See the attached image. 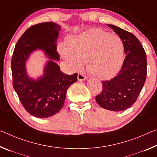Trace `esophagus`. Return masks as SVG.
<instances>
[{
	"label": "esophagus",
	"mask_w": 157,
	"mask_h": 157,
	"mask_svg": "<svg viewBox=\"0 0 157 157\" xmlns=\"http://www.w3.org/2000/svg\"><path fill=\"white\" fill-rule=\"evenodd\" d=\"M87 79V77L84 76V75L81 74V73H79L78 75V79L79 81H84V80H86V79Z\"/></svg>",
	"instance_id": "esophagus-1"
}]
</instances>
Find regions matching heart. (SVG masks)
<instances>
[{
  "instance_id": "1",
  "label": "heart",
  "mask_w": 157,
  "mask_h": 157,
  "mask_svg": "<svg viewBox=\"0 0 157 157\" xmlns=\"http://www.w3.org/2000/svg\"><path fill=\"white\" fill-rule=\"evenodd\" d=\"M59 52L73 68L82 69L86 63L91 75L103 79L115 76L124 61L122 40L101 29H91L72 37L68 47L59 44Z\"/></svg>"
}]
</instances>
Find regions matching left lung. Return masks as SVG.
Listing matches in <instances>:
<instances>
[{
    "mask_svg": "<svg viewBox=\"0 0 157 157\" xmlns=\"http://www.w3.org/2000/svg\"><path fill=\"white\" fill-rule=\"evenodd\" d=\"M107 25L122 40L126 57L117 75L102 82L103 90L96 96V101L106 110L123 111L133 105L145 82L146 54L133 34L114 25Z\"/></svg>",
    "mask_w": 157,
    "mask_h": 157,
    "instance_id": "8db88e82",
    "label": "left lung"
}]
</instances>
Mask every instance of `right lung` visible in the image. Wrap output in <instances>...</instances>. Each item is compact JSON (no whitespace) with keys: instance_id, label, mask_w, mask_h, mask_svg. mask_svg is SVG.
I'll use <instances>...</instances> for the list:
<instances>
[{"instance_id":"obj_1","label":"right lung","mask_w":157,"mask_h":157,"mask_svg":"<svg viewBox=\"0 0 157 157\" xmlns=\"http://www.w3.org/2000/svg\"><path fill=\"white\" fill-rule=\"evenodd\" d=\"M61 26L54 22L38 24L27 29L17 41L11 61L13 86L29 113L36 117L47 118L59 113L63 106L66 91L78 81V73H62L56 61H60L56 41ZM40 50L48 59L43 75L30 77L26 63L34 51Z\"/></svg>"}]
</instances>
